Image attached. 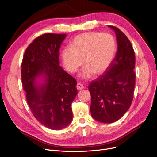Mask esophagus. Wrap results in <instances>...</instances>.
I'll use <instances>...</instances> for the list:
<instances>
[{
    "label": "esophagus",
    "instance_id": "1",
    "mask_svg": "<svg viewBox=\"0 0 157 157\" xmlns=\"http://www.w3.org/2000/svg\"><path fill=\"white\" fill-rule=\"evenodd\" d=\"M76 88H77V89H78V90H82V89H83L84 86H83V85L81 84V83H78L77 85H76Z\"/></svg>",
    "mask_w": 157,
    "mask_h": 157
}]
</instances>
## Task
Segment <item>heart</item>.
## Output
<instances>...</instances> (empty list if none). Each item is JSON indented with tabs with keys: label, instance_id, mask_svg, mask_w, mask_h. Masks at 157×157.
I'll return each instance as SVG.
<instances>
[{
	"label": "heart",
	"instance_id": "heart-1",
	"mask_svg": "<svg viewBox=\"0 0 157 157\" xmlns=\"http://www.w3.org/2000/svg\"><path fill=\"white\" fill-rule=\"evenodd\" d=\"M117 50V42L110 34L89 32L79 34L70 44V48L62 52L65 68L69 72L78 71L83 63L81 72L83 78H91L94 73L101 75L111 64Z\"/></svg>",
	"mask_w": 157,
	"mask_h": 157
}]
</instances>
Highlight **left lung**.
<instances>
[{"mask_svg": "<svg viewBox=\"0 0 157 157\" xmlns=\"http://www.w3.org/2000/svg\"><path fill=\"white\" fill-rule=\"evenodd\" d=\"M117 36V52L105 74L88 86L91 94L90 111L97 121L111 123L128 110L134 97L136 58L129 39L116 27L109 25Z\"/></svg>", "mask_w": 157, "mask_h": 157, "instance_id": "8db88e82", "label": "left lung"}]
</instances>
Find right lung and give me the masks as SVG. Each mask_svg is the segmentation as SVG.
<instances>
[{
    "instance_id": "add662e5",
    "label": "right lung",
    "mask_w": 157,
    "mask_h": 157,
    "mask_svg": "<svg viewBox=\"0 0 157 157\" xmlns=\"http://www.w3.org/2000/svg\"><path fill=\"white\" fill-rule=\"evenodd\" d=\"M66 34L41 35L27 47L21 63V80L32 113L52 130L67 127L77 82L59 65V49ZM41 80V82L38 81Z\"/></svg>"
}]
</instances>
